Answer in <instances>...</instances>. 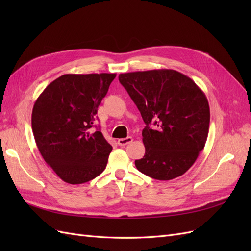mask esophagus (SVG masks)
Here are the masks:
<instances>
[{
	"instance_id": "esophagus-1",
	"label": "esophagus",
	"mask_w": 251,
	"mask_h": 251,
	"mask_svg": "<svg viewBox=\"0 0 251 251\" xmlns=\"http://www.w3.org/2000/svg\"><path fill=\"white\" fill-rule=\"evenodd\" d=\"M133 141V138L132 137H126V138H121V139H118V144L120 147H126V144L131 143Z\"/></svg>"
}]
</instances>
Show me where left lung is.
<instances>
[{
	"label": "left lung",
	"mask_w": 251,
	"mask_h": 251,
	"mask_svg": "<svg viewBox=\"0 0 251 251\" xmlns=\"http://www.w3.org/2000/svg\"><path fill=\"white\" fill-rule=\"evenodd\" d=\"M118 78L147 125L146 154L135 160L136 168L157 180L182 176L208 136L210 112L204 92L192 78L171 69L121 73Z\"/></svg>",
	"instance_id": "1"
}]
</instances>
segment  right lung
<instances>
[{
	"label": "right lung",
	"mask_w": 251,
	"mask_h": 251,
	"mask_svg": "<svg viewBox=\"0 0 251 251\" xmlns=\"http://www.w3.org/2000/svg\"><path fill=\"white\" fill-rule=\"evenodd\" d=\"M115 73L64 74L34 102L31 125L45 161L66 183L81 184L104 171L112 146L92 132L98 105Z\"/></svg>",
	"instance_id": "1"
}]
</instances>
